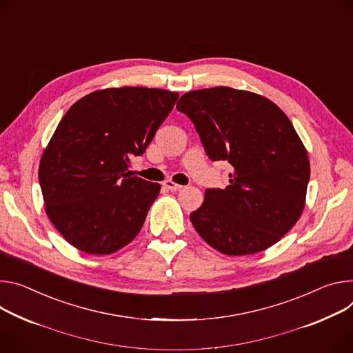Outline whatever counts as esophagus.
Here are the masks:
<instances>
[{
	"label": "esophagus",
	"mask_w": 353,
	"mask_h": 353,
	"mask_svg": "<svg viewBox=\"0 0 353 353\" xmlns=\"http://www.w3.org/2000/svg\"><path fill=\"white\" fill-rule=\"evenodd\" d=\"M163 184H165V187H166V188H169V190H172V191H179V190H181V188H183V185H181V184H177V183L172 181V180H168V181H165Z\"/></svg>",
	"instance_id": "34e87169"
}]
</instances>
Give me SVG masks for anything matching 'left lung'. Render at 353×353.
Wrapping results in <instances>:
<instances>
[{"label": "left lung", "mask_w": 353, "mask_h": 353, "mask_svg": "<svg viewBox=\"0 0 353 353\" xmlns=\"http://www.w3.org/2000/svg\"><path fill=\"white\" fill-rule=\"evenodd\" d=\"M177 110L194 122L212 160L232 166L225 188H207L190 214L199 235L228 256L259 253L303 214L308 153L288 117L269 99L231 87L181 95Z\"/></svg>", "instance_id": "obj_1"}]
</instances>
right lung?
<instances>
[{
  "mask_svg": "<svg viewBox=\"0 0 353 353\" xmlns=\"http://www.w3.org/2000/svg\"><path fill=\"white\" fill-rule=\"evenodd\" d=\"M179 92L112 87L76 101L43 150L39 183L45 211L76 249L111 254L139 234L160 184L131 177L141 156L168 118Z\"/></svg>",
  "mask_w": 353,
  "mask_h": 353,
  "instance_id": "add662e5",
  "label": "right lung"
}]
</instances>
